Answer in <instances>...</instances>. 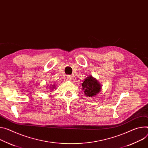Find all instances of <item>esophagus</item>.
Segmentation results:
<instances>
[{
    "label": "esophagus",
    "mask_w": 148,
    "mask_h": 148,
    "mask_svg": "<svg viewBox=\"0 0 148 148\" xmlns=\"http://www.w3.org/2000/svg\"><path fill=\"white\" fill-rule=\"evenodd\" d=\"M71 75H66V79H67V80H70V79H71Z\"/></svg>",
    "instance_id": "esophagus-1"
}]
</instances>
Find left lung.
I'll use <instances>...</instances> for the list:
<instances>
[{"label":"left lung","instance_id":"1","mask_svg":"<svg viewBox=\"0 0 148 148\" xmlns=\"http://www.w3.org/2000/svg\"><path fill=\"white\" fill-rule=\"evenodd\" d=\"M83 90L87 97L96 96L100 91L101 86L92 76L87 77L82 83Z\"/></svg>","mask_w":148,"mask_h":148}]
</instances>
